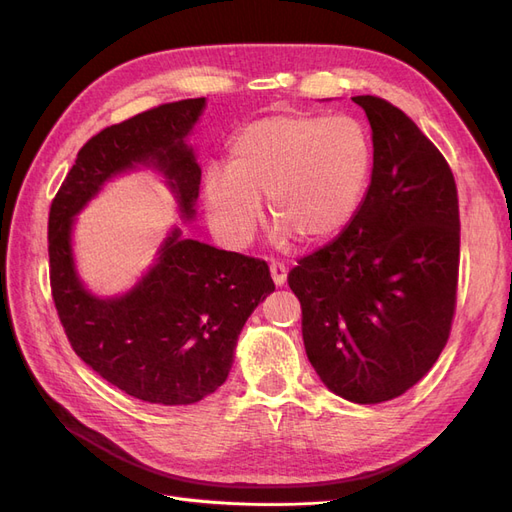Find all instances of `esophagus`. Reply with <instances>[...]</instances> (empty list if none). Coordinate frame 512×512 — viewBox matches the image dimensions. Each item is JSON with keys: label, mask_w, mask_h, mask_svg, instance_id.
Masks as SVG:
<instances>
[{"label": "esophagus", "mask_w": 512, "mask_h": 512, "mask_svg": "<svg viewBox=\"0 0 512 512\" xmlns=\"http://www.w3.org/2000/svg\"><path fill=\"white\" fill-rule=\"evenodd\" d=\"M271 277H273V284L275 286H284L286 284L288 271H286V267L282 265V262H271Z\"/></svg>", "instance_id": "esophagus-1"}]
</instances>
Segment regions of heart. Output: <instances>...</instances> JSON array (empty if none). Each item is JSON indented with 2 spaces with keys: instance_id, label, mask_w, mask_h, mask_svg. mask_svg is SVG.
Returning <instances> with one entry per match:
<instances>
[{
  "instance_id": "b5f03b06",
  "label": "heart",
  "mask_w": 512,
  "mask_h": 512,
  "mask_svg": "<svg viewBox=\"0 0 512 512\" xmlns=\"http://www.w3.org/2000/svg\"><path fill=\"white\" fill-rule=\"evenodd\" d=\"M374 145L352 115L277 113L247 123L228 147V168L209 166L203 198L211 230L228 247L252 241L267 196L275 241L327 243L359 211Z\"/></svg>"
}]
</instances>
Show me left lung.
Returning <instances> with one entry per match:
<instances>
[{"label": "left lung", "instance_id": "left-lung-1", "mask_svg": "<svg viewBox=\"0 0 512 512\" xmlns=\"http://www.w3.org/2000/svg\"><path fill=\"white\" fill-rule=\"evenodd\" d=\"M374 168L335 241L299 260L307 359L352 404L404 395L438 361L455 314L459 205L451 168L416 123L378 96H354Z\"/></svg>", "mask_w": 512, "mask_h": 512}]
</instances>
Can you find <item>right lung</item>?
Here are the masks:
<instances>
[{
	"label": "right lung",
	"instance_id": "obj_1",
	"mask_svg": "<svg viewBox=\"0 0 512 512\" xmlns=\"http://www.w3.org/2000/svg\"><path fill=\"white\" fill-rule=\"evenodd\" d=\"M205 106V98L162 104L89 138L49 213L53 301L74 352L149 404L190 406L226 382L243 324L275 290L267 262L185 239L173 226L141 280L100 297L76 271L72 230L104 183L138 168L162 175L181 220L192 222L200 166L188 136Z\"/></svg>",
	"mask_w": 512,
	"mask_h": 512
}]
</instances>
